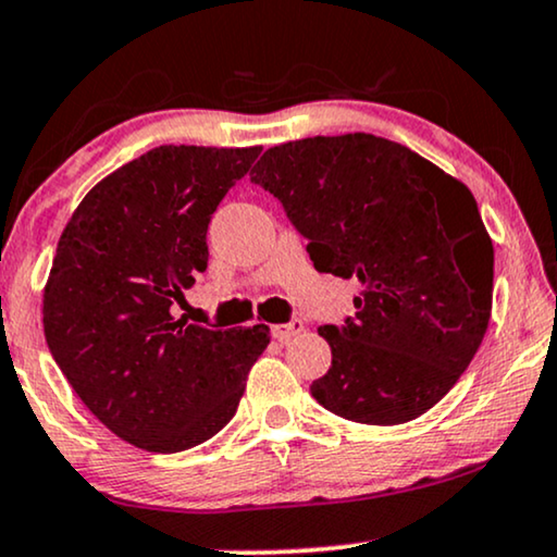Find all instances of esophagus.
<instances>
[{"label":"esophagus","instance_id":"esophagus-1","mask_svg":"<svg viewBox=\"0 0 557 557\" xmlns=\"http://www.w3.org/2000/svg\"><path fill=\"white\" fill-rule=\"evenodd\" d=\"M302 329H306V326H302V321L295 319L290 323H277V326H272V336L277 342H290L293 336H298Z\"/></svg>","mask_w":557,"mask_h":557}]
</instances>
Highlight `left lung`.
I'll list each match as a JSON object with an SVG mask.
<instances>
[{"label": "left lung", "instance_id": "1", "mask_svg": "<svg viewBox=\"0 0 557 557\" xmlns=\"http://www.w3.org/2000/svg\"><path fill=\"white\" fill-rule=\"evenodd\" d=\"M251 182L277 197L319 272L355 277V319L321 326L331 370L311 393L372 426L419 419L481 347L494 306V244L470 189L372 133L272 146Z\"/></svg>", "mask_w": 557, "mask_h": 557}]
</instances>
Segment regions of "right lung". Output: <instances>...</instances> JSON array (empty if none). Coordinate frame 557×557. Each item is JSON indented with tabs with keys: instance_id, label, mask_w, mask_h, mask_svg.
I'll return each mask as SVG.
<instances>
[{
	"instance_id": "1",
	"label": "right lung",
	"mask_w": 557,
	"mask_h": 557,
	"mask_svg": "<svg viewBox=\"0 0 557 557\" xmlns=\"http://www.w3.org/2000/svg\"><path fill=\"white\" fill-rule=\"evenodd\" d=\"M262 146H159L84 195L44 287L48 349L128 445L182 453L234 419L270 326L206 329L172 302L208 267V223Z\"/></svg>"
}]
</instances>
